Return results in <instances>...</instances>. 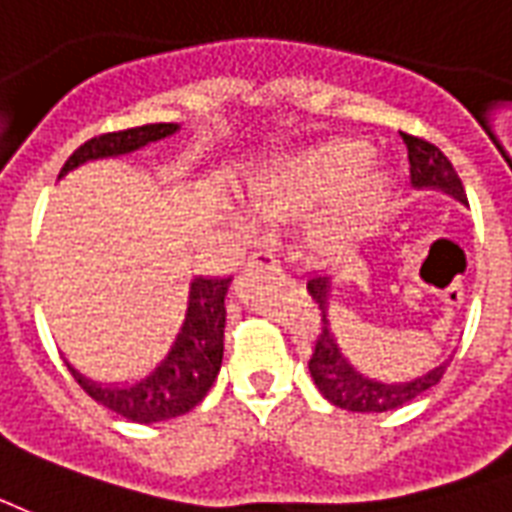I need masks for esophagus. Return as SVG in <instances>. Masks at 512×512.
Here are the masks:
<instances>
[{
  "label": "esophagus",
  "mask_w": 512,
  "mask_h": 512,
  "mask_svg": "<svg viewBox=\"0 0 512 512\" xmlns=\"http://www.w3.org/2000/svg\"><path fill=\"white\" fill-rule=\"evenodd\" d=\"M245 267L253 272H281V264H278V259L270 251L251 253L248 261H245Z\"/></svg>",
  "instance_id": "obj_1"
}]
</instances>
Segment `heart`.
<instances>
[{"instance_id": "heart-1", "label": "heart", "mask_w": 512, "mask_h": 512, "mask_svg": "<svg viewBox=\"0 0 512 512\" xmlns=\"http://www.w3.org/2000/svg\"><path fill=\"white\" fill-rule=\"evenodd\" d=\"M368 160L371 152L360 141H333L283 155L256 166L242 196L253 220L261 223L302 218L327 207L313 220L311 245L335 251L374 226L387 204L390 179L365 169Z\"/></svg>"}]
</instances>
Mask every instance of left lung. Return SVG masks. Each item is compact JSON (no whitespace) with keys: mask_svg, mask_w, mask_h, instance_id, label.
<instances>
[{"mask_svg":"<svg viewBox=\"0 0 512 512\" xmlns=\"http://www.w3.org/2000/svg\"><path fill=\"white\" fill-rule=\"evenodd\" d=\"M406 149H409V174H412V185L417 190H442L455 201L466 204V193L461 179L455 174L453 163L442 155V149L434 147L425 138L409 136L401 133ZM308 292L313 302L319 305L322 319H319V335H316V346H313L311 360H308V371H311L313 382L319 387V393L330 401L333 406H341L346 412H390L398 406H406L414 398H420L425 390H431L447 371V360L431 368L428 374L414 376L406 382H382V379H371V376L360 374L341 346L335 341V333L330 330V275L327 272H316L308 278Z\"/></svg>","mask_w":512,"mask_h":512,"instance_id":"8db88e82","label":"left lung"}]
</instances>
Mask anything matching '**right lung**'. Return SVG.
I'll use <instances>...</instances> for the list:
<instances>
[{"instance_id": "right-lung-1", "label": "right lung", "mask_w": 512, "mask_h": 512, "mask_svg": "<svg viewBox=\"0 0 512 512\" xmlns=\"http://www.w3.org/2000/svg\"><path fill=\"white\" fill-rule=\"evenodd\" d=\"M177 122H158L141 128L103 133L89 138L87 144L67 158L59 179L89 160L122 158L136 149L155 144L160 138L174 136ZM231 278H193L188 289V308L182 327L174 335L169 352L149 368L136 382H95L67 363L70 374L84 393L92 395L130 423H160L190 412L207 395L223 363V327H226V292Z\"/></svg>"}]
</instances>
